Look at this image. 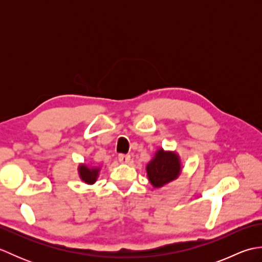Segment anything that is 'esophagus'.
Listing matches in <instances>:
<instances>
[{
	"label": "esophagus",
	"mask_w": 262,
	"mask_h": 262,
	"mask_svg": "<svg viewBox=\"0 0 262 262\" xmlns=\"http://www.w3.org/2000/svg\"><path fill=\"white\" fill-rule=\"evenodd\" d=\"M118 160L121 163H129L130 162V155L129 154H119L118 155Z\"/></svg>",
	"instance_id": "esophagus-1"
}]
</instances>
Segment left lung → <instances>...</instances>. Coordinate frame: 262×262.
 <instances>
[{
    "mask_svg": "<svg viewBox=\"0 0 262 262\" xmlns=\"http://www.w3.org/2000/svg\"><path fill=\"white\" fill-rule=\"evenodd\" d=\"M147 179L155 188H162L177 180L182 172V161L176 151H165L159 148L153 159L146 164Z\"/></svg>",
    "mask_w": 262,
    "mask_h": 262,
    "instance_id": "obj_1",
    "label": "left lung"
}]
</instances>
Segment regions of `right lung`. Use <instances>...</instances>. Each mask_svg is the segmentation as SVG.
<instances>
[{
    "label": "right lung",
    "instance_id": "add662e5",
    "mask_svg": "<svg viewBox=\"0 0 262 262\" xmlns=\"http://www.w3.org/2000/svg\"><path fill=\"white\" fill-rule=\"evenodd\" d=\"M101 171V166H94L86 163H80L77 166L80 179L86 185H93L98 180V177Z\"/></svg>",
    "mask_w": 262,
    "mask_h": 262
}]
</instances>
